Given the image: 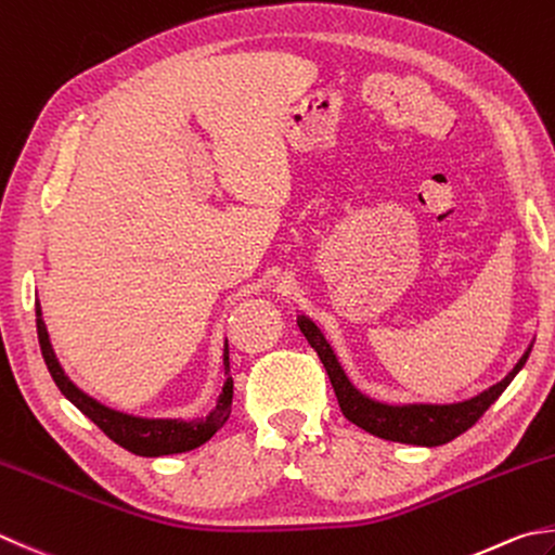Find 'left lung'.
Masks as SVG:
<instances>
[{
    "label": "left lung",
    "mask_w": 555,
    "mask_h": 555,
    "mask_svg": "<svg viewBox=\"0 0 555 555\" xmlns=\"http://www.w3.org/2000/svg\"><path fill=\"white\" fill-rule=\"evenodd\" d=\"M297 323L301 333H305L309 345L319 352L323 367L328 372V379L343 415L348 417L362 430H367L376 437L391 442L403 444H421V447H440L452 442L454 437L466 433L468 427L478 423V417L483 415L490 405H493L500 393H503L509 382L515 379L517 372L525 367L531 348L521 354V360L515 364L503 382L490 386L488 391L474 396V399L462 403H449V405H433V403H413V405H386L379 401H372L367 396H362L354 386L348 382V376L340 370V364L333 354L331 345L321 336V331L313 326L307 317H297Z\"/></svg>",
    "instance_id": "obj_1"
}]
</instances>
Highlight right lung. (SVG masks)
Wrapping results in <instances>:
<instances>
[{
	"label": "right lung",
	"mask_w": 555,
	"mask_h": 555,
	"mask_svg": "<svg viewBox=\"0 0 555 555\" xmlns=\"http://www.w3.org/2000/svg\"><path fill=\"white\" fill-rule=\"evenodd\" d=\"M36 328H38L40 352H43L48 372L52 379H55L57 389L65 393L67 399L89 417V421L96 423L103 430V435H108L115 444H120L132 454L164 456V454L191 452V449L210 440L219 427L229 421V413H232V396H234V382H232V374H229V345L224 348L227 384L222 389V396H219L217 408L210 415L195 417V421H150V417H134V415L113 411V408L91 399V396H87L69 382V376L60 367L55 352H52L40 305H36Z\"/></svg>",
	"instance_id": "right-lung-1"
}]
</instances>
